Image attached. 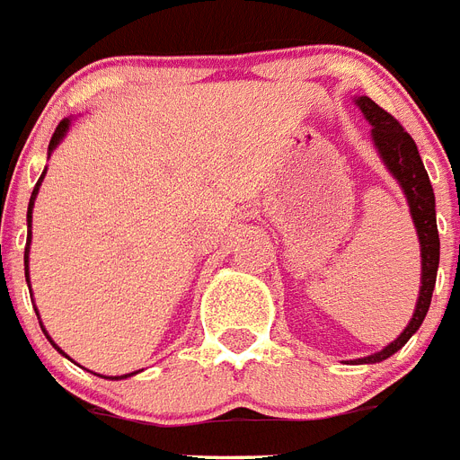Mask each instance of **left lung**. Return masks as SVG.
<instances>
[{
    "instance_id": "obj_1",
    "label": "left lung",
    "mask_w": 460,
    "mask_h": 460,
    "mask_svg": "<svg viewBox=\"0 0 460 460\" xmlns=\"http://www.w3.org/2000/svg\"><path fill=\"white\" fill-rule=\"evenodd\" d=\"M356 106L361 109V113L370 123V137L376 145L380 159L385 161V166L394 175L396 182L402 185L406 201H409L411 218L416 223L418 242H420V256H422V273H420V294H418L416 311L413 318L409 321L406 330H403L394 341H389L387 347L370 354L366 358H358L356 363H380L396 354L406 341L418 332V328L428 315L429 301H432V289H435L437 268H439V233H437V218H435V192L429 185L428 171L422 166L420 154L409 132L403 130L402 123L389 116L385 109L373 102L370 97H358Z\"/></svg>"
}]
</instances>
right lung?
I'll return each instance as SVG.
<instances>
[{"mask_svg": "<svg viewBox=\"0 0 460 460\" xmlns=\"http://www.w3.org/2000/svg\"><path fill=\"white\" fill-rule=\"evenodd\" d=\"M68 128H71V120L68 119H64L61 120V123H58L57 126V130H54V135H51V139H49V154L54 152V149H57V145L58 142H61V139L66 137V132H68ZM47 172V171H44ZM44 172L42 175H40V180H38V185H35V190H32V194H31V204H28V242H25V256H23V261H25V280L31 282V275H28V252H31V237H32V207H35V197H38V192H40V185H42V180H44ZM40 315V314H38ZM40 325H42V323H40ZM42 332L47 334V330H44V325H42ZM47 340L51 341V347L57 349L58 354H64V351H61V349L57 347V344H54V340H51L49 334H47ZM66 356V354H64ZM66 358H68V356H66ZM135 373H139V370H135ZM135 373H128V376H116V377H109V380H123V377H130V376H135ZM99 377H104V376H99Z\"/></svg>", "mask_w": 460, "mask_h": 460, "instance_id": "1", "label": "right lung"}]
</instances>
